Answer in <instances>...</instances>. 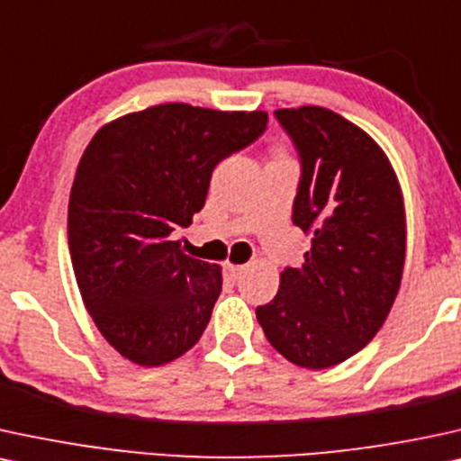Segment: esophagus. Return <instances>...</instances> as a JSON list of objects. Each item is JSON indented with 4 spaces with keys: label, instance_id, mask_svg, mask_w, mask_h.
<instances>
[{
    "label": "esophagus",
    "instance_id": "esophagus-1",
    "mask_svg": "<svg viewBox=\"0 0 461 461\" xmlns=\"http://www.w3.org/2000/svg\"><path fill=\"white\" fill-rule=\"evenodd\" d=\"M244 270H247V266H234V264H227L225 266L227 276H230L231 281H238V278H240L242 274H244Z\"/></svg>",
    "mask_w": 461,
    "mask_h": 461
}]
</instances>
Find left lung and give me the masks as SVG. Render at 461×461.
<instances>
[{"instance_id":"left-lung-1","label":"left lung","mask_w":461,"mask_h":461,"mask_svg":"<svg viewBox=\"0 0 461 461\" xmlns=\"http://www.w3.org/2000/svg\"><path fill=\"white\" fill-rule=\"evenodd\" d=\"M274 116L298 150L291 219L312 247L255 312L285 359L323 370L361 351L392 311L406 255L404 202L385 153L351 121L319 106Z\"/></svg>"}]
</instances>
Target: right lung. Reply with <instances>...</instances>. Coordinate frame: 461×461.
I'll use <instances>...</instances> for the list:
<instances>
[{
    "label": "right lung",
    "instance_id": "obj_1",
    "mask_svg": "<svg viewBox=\"0 0 461 461\" xmlns=\"http://www.w3.org/2000/svg\"><path fill=\"white\" fill-rule=\"evenodd\" d=\"M267 114L161 104L104 125L78 163L68 240L86 311L133 364L161 366L200 340L221 267L170 234L206 203L212 170L266 131Z\"/></svg>",
    "mask_w": 461,
    "mask_h": 461
}]
</instances>
